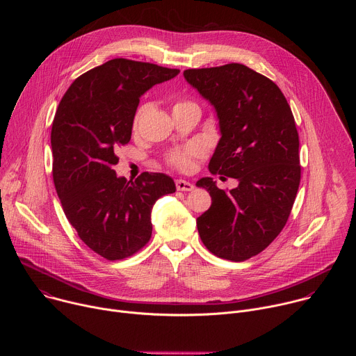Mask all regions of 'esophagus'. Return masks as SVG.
Listing matches in <instances>:
<instances>
[{
  "mask_svg": "<svg viewBox=\"0 0 356 356\" xmlns=\"http://www.w3.org/2000/svg\"><path fill=\"white\" fill-rule=\"evenodd\" d=\"M176 188L180 190V191H191V190H194V186H193L190 181L177 179V180H176Z\"/></svg>",
  "mask_w": 356,
  "mask_h": 356,
  "instance_id": "1",
  "label": "esophagus"
}]
</instances>
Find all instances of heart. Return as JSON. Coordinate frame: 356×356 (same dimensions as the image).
I'll list each match as a JSON object with an SVG mask.
<instances>
[{"instance_id":"1","label":"heart","mask_w":356,"mask_h":356,"mask_svg":"<svg viewBox=\"0 0 356 356\" xmlns=\"http://www.w3.org/2000/svg\"><path fill=\"white\" fill-rule=\"evenodd\" d=\"M190 107H197V104L193 103V101H190V99H179V101H176V103L173 104V111H179V110L190 108ZM142 113H143V107H140L136 111V114H135L134 128L138 127V122H139V118H140ZM202 155H204V149H202L201 145H198V143H188V145H186L181 149H176V150L169 152V154L166 155V162L172 168L186 172V170L191 169L193 162L195 159L201 158Z\"/></svg>"}]
</instances>
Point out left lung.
<instances>
[{
  "label": "left lung",
  "mask_w": 356,
  "mask_h": 356,
  "mask_svg": "<svg viewBox=\"0 0 356 356\" xmlns=\"http://www.w3.org/2000/svg\"><path fill=\"white\" fill-rule=\"evenodd\" d=\"M184 79L216 107L221 139L210 161L211 175L238 180L221 190L202 177L211 207L197 229L216 257L242 262L266 249L284 228L301 177L298 132L282 90L241 63L187 69Z\"/></svg>",
  "instance_id": "8db88e82"
}]
</instances>
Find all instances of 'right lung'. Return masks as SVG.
<instances>
[{
	"label": "right lung",
	"mask_w": 356,
	"mask_h": 356,
	"mask_svg": "<svg viewBox=\"0 0 356 356\" xmlns=\"http://www.w3.org/2000/svg\"><path fill=\"white\" fill-rule=\"evenodd\" d=\"M179 69L113 59L79 76L58 107L50 143L54 181L80 239L108 261L129 258L152 236L158 198L176 191L172 177H118L117 150L131 140L139 97L173 79Z\"/></svg>",
	"instance_id": "add662e5"
}]
</instances>
